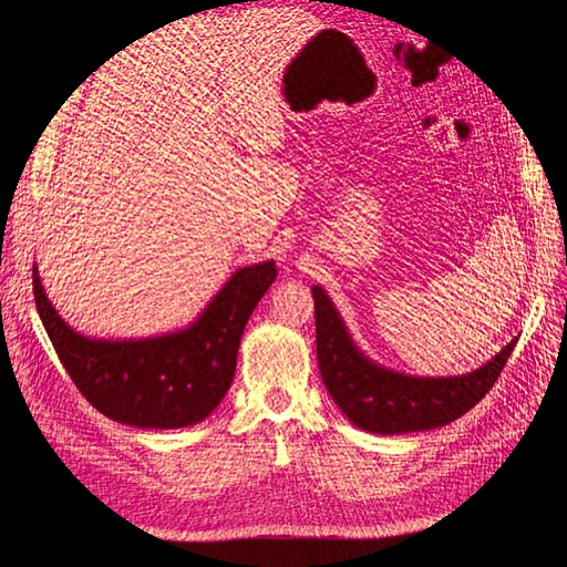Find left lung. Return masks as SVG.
Wrapping results in <instances>:
<instances>
[{"label": "left lung", "instance_id": "obj_1", "mask_svg": "<svg viewBox=\"0 0 567 567\" xmlns=\"http://www.w3.org/2000/svg\"><path fill=\"white\" fill-rule=\"evenodd\" d=\"M312 296L321 379L342 414L379 435L433 431L456 421L492 390L516 348L511 340L492 362L456 379H411L371 364L352 346L329 296L319 286Z\"/></svg>", "mask_w": 567, "mask_h": 567}]
</instances>
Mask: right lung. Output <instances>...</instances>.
I'll use <instances>...</instances> for the list:
<instances>
[{
    "label": "right lung",
    "mask_w": 567,
    "mask_h": 567,
    "mask_svg": "<svg viewBox=\"0 0 567 567\" xmlns=\"http://www.w3.org/2000/svg\"><path fill=\"white\" fill-rule=\"evenodd\" d=\"M277 265L238 269L186 331L146 340H92L75 333L44 296L32 267V293L61 364L101 414L136 427H186L225 398L238 346Z\"/></svg>",
    "instance_id": "obj_1"
}]
</instances>
